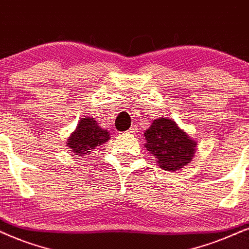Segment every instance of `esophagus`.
<instances>
[{"label":"esophagus","mask_w":249,"mask_h":249,"mask_svg":"<svg viewBox=\"0 0 249 249\" xmlns=\"http://www.w3.org/2000/svg\"><path fill=\"white\" fill-rule=\"evenodd\" d=\"M135 132H137V127L135 126H131L127 130V133H130V134H133V133H135Z\"/></svg>","instance_id":"1"}]
</instances>
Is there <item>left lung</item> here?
<instances>
[{
	"mask_svg": "<svg viewBox=\"0 0 249 249\" xmlns=\"http://www.w3.org/2000/svg\"><path fill=\"white\" fill-rule=\"evenodd\" d=\"M144 147L154 156V162L165 171H176L187 165L195 153V143L174 121L160 118L144 133Z\"/></svg>",
	"mask_w": 249,
	"mask_h": 249,
	"instance_id": "1",
	"label": "left lung"
}]
</instances>
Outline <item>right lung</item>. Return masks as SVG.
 Instances as JSON below:
<instances>
[{
    "label": "right lung",
    "instance_id": "right-lung-1",
    "mask_svg": "<svg viewBox=\"0 0 249 249\" xmlns=\"http://www.w3.org/2000/svg\"><path fill=\"white\" fill-rule=\"evenodd\" d=\"M110 139L109 131L100 127L95 118L85 117L78 124L77 128L68 139V147L73 155L85 156L89 155L90 150L97 146H102Z\"/></svg>",
    "mask_w": 249,
    "mask_h": 249
}]
</instances>
